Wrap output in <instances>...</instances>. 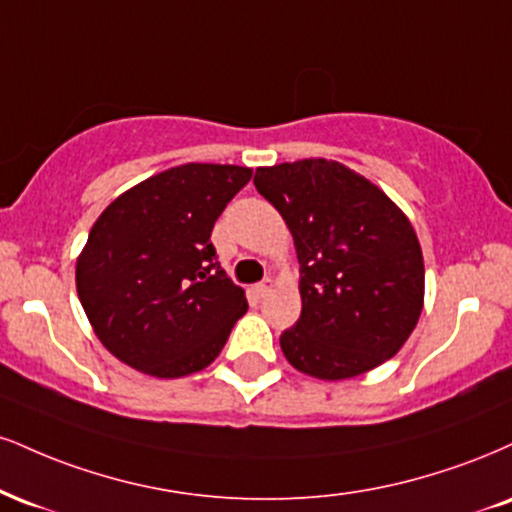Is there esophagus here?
<instances>
[{"label":"esophagus","instance_id":"1","mask_svg":"<svg viewBox=\"0 0 512 512\" xmlns=\"http://www.w3.org/2000/svg\"><path fill=\"white\" fill-rule=\"evenodd\" d=\"M252 291L260 295V298H264V295L272 291V279H264L260 283H255V288H252Z\"/></svg>","mask_w":512,"mask_h":512}]
</instances>
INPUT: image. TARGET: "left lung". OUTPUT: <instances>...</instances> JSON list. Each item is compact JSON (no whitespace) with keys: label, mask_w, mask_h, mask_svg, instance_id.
I'll return each instance as SVG.
<instances>
[{"label":"left lung","mask_w":512,"mask_h":512,"mask_svg":"<svg viewBox=\"0 0 512 512\" xmlns=\"http://www.w3.org/2000/svg\"><path fill=\"white\" fill-rule=\"evenodd\" d=\"M255 188L286 219L300 262L303 312L279 338L286 360L336 381L396 355L424 300L422 250L408 217L365 176L329 159L262 166Z\"/></svg>","instance_id":"left-lung-1"}]
</instances>
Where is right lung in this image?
I'll return each instance as SVG.
<instances>
[{"label":"right lung","mask_w":512,"mask_h":512,"mask_svg":"<svg viewBox=\"0 0 512 512\" xmlns=\"http://www.w3.org/2000/svg\"><path fill=\"white\" fill-rule=\"evenodd\" d=\"M250 178L248 166L183 164L104 209L78 257L76 286L109 353L159 379L214 362L248 300L209 236Z\"/></svg>","instance_id":"add662e5"}]
</instances>
